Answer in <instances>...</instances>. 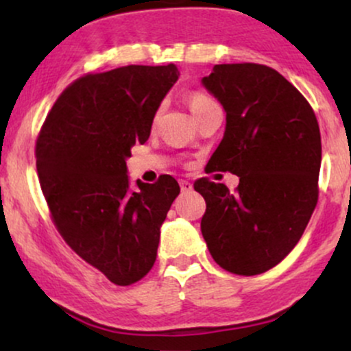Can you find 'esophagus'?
<instances>
[{"instance_id": "obj_1", "label": "esophagus", "mask_w": 351, "mask_h": 351, "mask_svg": "<svg viewBox=\"0 0 351 351\" xmlns=\"http://www.w3.org/2000/svg\"><path fill=\"white\" fill-rule=\"evenodd\" d=\"M180 186H181V191H183V193H189V191H193V184L189 183V181L181 180V181H180Z\"/></svg>"}]
</instances>
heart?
<instances>
[{
  "mask_svg": "<svg viewBox=\"0 0 351 351\" xmlns=\"http://www.w3.org/2000/svg\"><path fill=\"white\" fill-rule=\"evenodd\" d=\"M188 102H189V108H191V112L195 114V117H198L199 114H203L206 108L215 106V100H213L211 97H208L206 94H201V92L193 94L191 97H189ZM158 114H156V119H158Z\"/></svg>",
  "mask_w": 351,
  "mask_h": 351,
  "instance_id": "obj_1",
  "label": "heart"
}]
</instances>
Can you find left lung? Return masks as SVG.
Segmentation results:
<instances>
[{
    "label": "left lung",
    "mask_w": 351,
    "mask_h": 351,
    "mask_svg": "<svg viewBox=\"0 0 351 351\" xmlns=\"http://www.w3.org/2000/svg\"><path fill=\"white\" fill-rule=\"evenodd\" d=\"M201 84L226 112L208 167L239 176L236 193L196 181L206 201L201 232L221 267L257 276L295 247L315 209L320 128L304 95L267 66L216 64Z\"/></svg>",
    "instance_id": "8db88e82"
}]
</instances>
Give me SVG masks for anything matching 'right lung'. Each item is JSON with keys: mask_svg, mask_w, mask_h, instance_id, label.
<instances>
[{"mask_svg": "<svg viewBox=\"0 0 351 351\" xmlns=\"http://www.w3.org/2000/svg\"><path fill=\"white\" fill-rule=\"evenodd\" d=\"M175 64L125 66L71 84L36 142V167L60 236L117 285L150 272L162 228L180 195L175 178L132 188L127 158L178 80Z\"/></svg>", "mask_w": 351, "mask_h": 351, "instance_id": "obj_1", "label": "right lung"}]
</instances>
